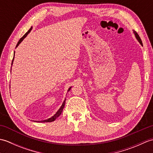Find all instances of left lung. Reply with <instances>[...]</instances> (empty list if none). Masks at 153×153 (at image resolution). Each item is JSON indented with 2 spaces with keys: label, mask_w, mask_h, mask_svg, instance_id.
I'll return each instance as SVG.
<instances>
[{
  "label": "left lung",
  "mask_w": 153,
  "mask_h": 153,
  "mask_svg": "<svg viewBox=\"0 0 153 153\" xmlns=\"http://www.w3.org/2000/svg\"><path fill=\"white\" fill-rule=\"evenodd\" d=\"M134 34H135V35L136 39H137V41L139 42V43H140V44L142 45V46H143V43H142V41H141V39L140 37L139 36V35L137 34V32H136V31H134Z\"/></svg>",
  "instance_id": "1"
}]
</instances>
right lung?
Listing matches in <instances>:
<instances>
[{
	"label": "right lung",
	"instance_id": "1",
	"mask_svg": "<svg viewBox=\"0 0 153 153\" xmlns=\"http://www.w3.org/2000/svg\"><path fill=\"white\" fill-rule=\"evenodd\" d=\"M31 30H32V27L30 29V30H29V31L27 32V33H25V34L24 35V36H23V37L20 39L19 40V41L18 42V44L16 45V47H17L18 46V45H19V44H20L21 42H22L23 40H24V39L26 37V36H27V35H28V33H30V32L31 31ZM14 54H15V52H14ZM14 58H13V60H12V64H13V61H14ZM71 87H70L69 89L68 90V91H69L70 90V89H71ZM65 101H66V99L64 100V101L63 102L62 105V106H61L60 108H59V110H58V111L56 112V113L55 114H54L53 116H52L51 118H48V119H47V120H42V121H39V122H53V121H54V120H56V119L58 118V117L61 114L62 112V110H63V108H64V105H65Z\"/></svg>",
	"mask_w": 153,
	"mask_h": 153
}]
</instances>
